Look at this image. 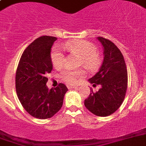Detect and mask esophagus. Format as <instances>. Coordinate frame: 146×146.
Returning <instances> with one entry per match:
<instances>
[{"mask_svg":"<svg viewBox=\"0 0 146 146\" xmlns=\"http://www.w3.org/2000/svg\"><path fill=\"white\" fill-rule=\"evenodd\" d=\"M68 89H76V88H77V86H73V85H68Z\"/></svg>","mask_w":146,"mask_h":146,"instance_id":"1","label":"esophagus"}]
</instances>
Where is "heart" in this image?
Returning <instances> with one entry per match:
<instances>
[{"instance_id":"1","label":"heart","mask_w":146,"mask_h":146,"mask_svg":"<svg viewBox=\"0 0 146 146\" xmlns=\"http://www.w3.org/2000/svg\"><path fill=\"white\" fill-rule=\"evenodd\" d=\"M65 47L70 54L81 58L80 65H84L88 70H94L98 68L101 62V55L93 44L84 40L67 42ZM51 60L55 68H60L64 65L65 57L64 52L59 46H54L51 52ZM85 75L84 69H65L60 76L62 80L70 84L78 83L80 78Z\"/></svg>"}]
</instances>
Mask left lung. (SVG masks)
<instances>
[{"label":"left lung","instance_id":"1","mask_svg":"<svg viewBox=\"0 0 146 146\" xmlns=\"http://www.w3.org/2000/svg\"><path fill=\"white\" fill-rule=\"evenodd\" d=\"M98 40L104 48V59L100 70L89 81L93 86L100 84L97 92L92 89L84 100L85 107L98 116H108L117 111L125 98L127 89V65L119 48L103 37Z\"/></svg>","mask_w":146,"mask_h":146}]
</instances>
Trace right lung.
<instances>
[{
    "label": "right lung",
    "instance_id": "right-lung-1",
    "mask_svg": "<svg viewBox=\"0 0 146 146\" xmlns=\"http://www.w3.org/2000/svg\"><path fill=\"white\" fill-rule=\"evenodd\" d=\"M57 38L44 35L32 42L22 53L16 72V91L30 115L37 119L52 117L61 109L68 88L64 84L48 90L46 75L52 70L51 50Z\"/></svg>",
    "mask_w": 146,
    "mask_h": 146
}]
</instances>
